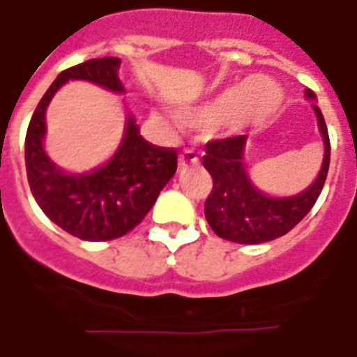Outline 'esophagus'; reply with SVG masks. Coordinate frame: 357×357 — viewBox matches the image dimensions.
<instances>
[{"instance_id": "34e87169", "label": "esophagus", "mask_w": 357, "mask_h": 357, "mask_svg": "<svg viewBox=\"0 0 357 357\" xmlns=\"http://www.w3.org/2000/svg\"><path fill=\"white\" fill-rule=\"evenodd\" d=\"M197 162H198V153L197 150H193V148H185L181 155H178V166H181V168H188L189 164H197Z\"/></svg>"}]
</instances>
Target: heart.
Returning a JSON list of instances; mask_svg holds the SVG:
<instances>
[{"mask_svg": "<svg viewBox=\"0 0 357 357\" xmlns=\"http://www.w3.org/2000/svg\"><path fill=\"white\" fill-rule=\"evenodd\" d=\"M280 93L266 78H252L230 85L214 96L211 102L193 112H182V125L185 127H218L230 119L266 118L277 107Z\"/></svg>", "mask_w": 357, "mask_h": 357, "instance_id": "obj_1", "label": "heart"}]
</instances>
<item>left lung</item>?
Returning <instances> with one entry per match:
<instances>
[{"instance_id": "obj_1", "label": "left lung", "mask_w": 357, "mask_h": 357, "mask_svg": "<svg viewBox=\"0 0 357 357\" xmlns=\"http://www.w3.org/2000/svg\"><path fill=\"white\" fill-rule=\"evenodd\" d=\"M307 98H314L307 91ZM318 128L324 137V162L317 181L304 193L289 198H272L261 193L247 175L243 151L247 135L213 139L202 159L213 176V191L206 200V220L211 229L227 241L257 245L288 234L313 209L326 184L331 160V143L321 110L313 105Z\"/></svg>"}]
</instances>
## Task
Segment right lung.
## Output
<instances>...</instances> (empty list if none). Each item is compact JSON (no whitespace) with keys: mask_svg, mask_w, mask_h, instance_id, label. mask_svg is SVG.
Here are the masks:
<instances>
[{"mask_svg":"<svg viewBox=\"0 0 357 357\" xmlns=\"http://www.w3.org/2000/svg\"><path fill=\"white\" fill-rule=\"evenodd\" d=\"M119 66L118 56H103L64 69L40 98L24 141L28 184L36 202L53 223L85 241H109L130 232L143 222L160 189L176 172L175 148L155 146L143 139L132 116L118 151L102 168L68 175L46 155L44 114L53 94L69 80H87L123 93Z\"/></svg>","mask_w":357,"mask_h":357,"instance_id":"right-lung-1","label":"right lung"}]
</instances>
